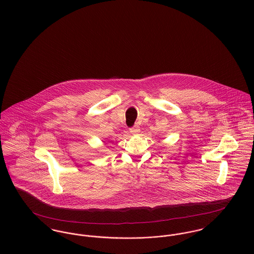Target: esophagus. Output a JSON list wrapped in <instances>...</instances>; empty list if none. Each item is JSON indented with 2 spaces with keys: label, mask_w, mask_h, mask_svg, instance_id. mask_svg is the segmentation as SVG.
<instances>
[{
  "label": "esophagus",
  "mask_w": 254,
  "mask_h": 254,
  "mask_svg": "<svg viewBox=\"0 0 254 254\" xmlns=\"http://www.w3.org/2000/svg\"><path fill=\"white\" fill-rule=\"evenodd\" d=\"M130 132L132 133V134H138L139 132H140V127L138 126V125H135V126H133L132 128H130Z\"/></svg>",
  "instance_id": "1"
}]
</instances>
